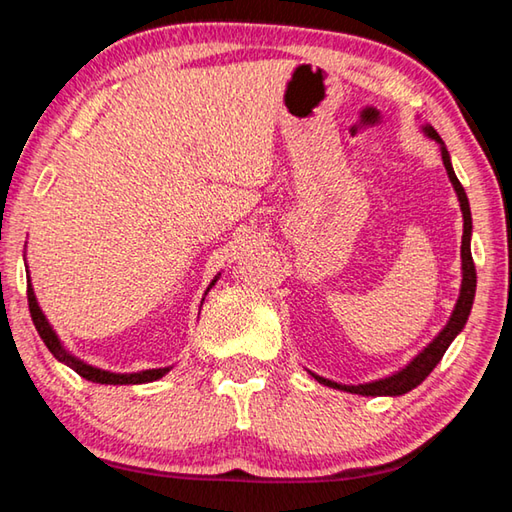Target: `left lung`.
Here are the masks:
<instances>
[{"label":"left lung","mask_w":512,"mask_h":512,"mask_svg":"<svg viewBox=\"0 0 512 512\" xmlns=\"http://www.w3.org/2000/svg\"><path fill=\"white\" fill-rule=\"evenodd\" d=\"M420 132H423L425 137L434 139L438 143V148H441L443 166L447 170V177H450V182L454 186L456 197H459V206H461V213H463L459 299H456L452 315H450V319H447V324L441 328V333H438L432 339V342H429L416 357H411V360L405 366H402L400 371L391 373V375H384V378H378V380L362 382V384H342V382L328 380V378H324V375H317V373L308 371L312 378H315L319 384H324V387L339 389V391H346V393H357V396H373V398L375 396H391V398L405 396V393H409L411 389H416L418 384L423 382L427 375L436 369V364L443 360L447 348H450V344L461 335V330L465 328V324H468V317H470V310H472V303H474V292H477V270H474L472 249H470V240H472L470 202H468V195H465V188L459 182V177H456V173H454L452 157H450V152H447L443 139L438 137V132L429 123L420 125Z\"/></svg>","instance_id":"obj_1"}]
</instances>
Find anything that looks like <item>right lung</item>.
Wrapping results in <instances>:
<instances>
[{
	"label": "right lung",
	"mask_w": 512,
	"mask_h": 512,
	"mask_svg": "<svg viewBox=\"0 0 512 512\" xmlns=\"http://www.w3.org/2000/svg\"><path fill=\"white\" fill-rule=\"evenodd\" d=\"M26 274H29V270H26ZM218 272L213 276V281L209 283V288H206V292H209L215 283H218L220 279ZM29 290H26V294H29V310H31V317H33V324L35 328H38V333L42 337V342L47 344L49 351L53 353V357H56L58 362L67 364L69 369H74L80 378H85L89 382H96V384H143V382H155L159 378H164V375L173 369V366H164V369H146V371H134V373H114V371H105V369H98V366H92L87 364L85 360H80V357H76L74 353L69 351V348L62 344V339L58 337L56 330H53V326L49 324L47 315H44L40 303H38V297H35L33 292V285H31V276H29ZM204 292V297H206ZM202 297V301H204ZM202 308V303H200Z\"/></svg>",
	"instance_id": "right-lung-1"
}]
</instances>
